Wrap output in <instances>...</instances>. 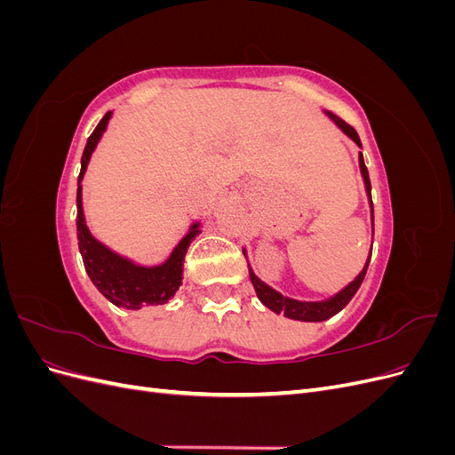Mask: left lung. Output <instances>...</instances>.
Instances as JSON below:
<instances>
[{"label": "left lung", "mask_w": 455, "mask_h": 455, "mask_svg": "<svg viewBox=\"0 0 455 455\" xmlns=\"http://www.w3.org/2000/svg\"><path fill=\"white\" fill-rule=\"evenodd\" d=\"M326 114L343 132L349 136L351 140H355L356 146H361L359 134H356V131L349 125V123L339 119L332 112H326ZM359 164H361V172H363V178H364L366 194H368L370 204H371V186H370V176H368V169H366V164H364L363 154L359 156ZM371 222H374V204H371ZM370 258H371V252H370V256L366 259V266L363 267V271L359 275H356V279L353 283H349L346 288H343V291H339L336 296L328 298L324 301H298V299H292V298H286V296L279 294L277 291H273V288L267 286L264 281H259L251 267H249V275H251V281H252V284L256 288V294H258L259 301L266 307H269L275 313H284V316H288V319L306 321V323H319V321L330 319V316H334L336 313H339L343 307L349 304L351 298L356 294V291H359V286L364 281V275H366V269H368V264H370Z\"/></svg>", "instance_id": "8db88e82"}]
</instances>
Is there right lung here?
<instances>
[{"instance_id": "right-lung-1", "label": "right lung", "mask_w": 455, "mask_h": 455, "mask_svg": "<svg viewBox=\"0 0 455 455\" xmlns=\"http://www.w3.org/2000/svg\"><path fill=\"white\" fill-rule=\"evenodd\" d=\"M109 117H112V112H108L100 119L99 125H96L84 149V157H81V172L77 178L79 252H81V258H84V264L92 284L99 288L100 294H104V298H108L117 307L140 309L144 306L167 304L182 284L184 258H186L189 243L197 237V233H201L199 224L191 226L188 235L178 243L169 259L156 267L136 266L131 259L112 252L108 246H104L91 235V231L85 224L84 203H81V180H84L91 154L94 151L96 144H99L102 132L106 131Z\"/></svg>"}]
</instances>
